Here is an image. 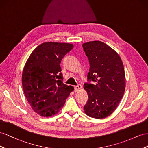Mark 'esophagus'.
I'll use <instances>...</instances> for the list:
<instances>
[{
	"label": "esophagus",
	"mask_w": 148,
	"mask_h": 148,
	"mask_svg": "<svg viewBox=\"0 0 148 148\" xmlns=\"http://www.w3.org/2000/svg\"><path fill=\"white\" fill-rule=\"evenodd\" d=\"M82 88V86L81 84H78L77 86H75L74 87V91L75 92H77L79 90H80Z\"/></svg>",
	"instance_id": "1"
}]
</instances>
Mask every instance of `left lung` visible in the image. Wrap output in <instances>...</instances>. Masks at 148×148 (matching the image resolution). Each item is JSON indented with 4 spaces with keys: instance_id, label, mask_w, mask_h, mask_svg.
<instances>
[{
    "instance_id": "8db88e82",
    "label": "left lung",
    "mask_w": 148,
    "mask_h": 148,
    "mask_svg": "<svg viewBox=\"0 0 148 148\" xmlns=\"http://www.w3.org/2000/svg\"><path fill=\"white\" fill-rule=\"evenodd\" d=\"M82 46L90 63L88 81L95 82L84 85L88 97L84 110L92 118L104 119L115 110L124 94L123 62L119 54L103 42L92 41Z\"/></svg>"
}]
</instances>
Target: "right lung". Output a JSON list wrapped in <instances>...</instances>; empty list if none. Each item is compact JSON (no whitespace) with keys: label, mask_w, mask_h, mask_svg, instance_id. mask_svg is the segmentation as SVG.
I'll use <instances>...</instances> for the list:
<instances>
[{"label":"right lung","mask_w":148,"mask_h":148,"mask_svg":"<svg viewBox=\"0 0 148 148\" xmlns=\"http://www.w3.org/2000/svg\"><path fill=\"white\" fill-rule=\"evenodd\" d=\"M74 45L45 42L33 51L23 67L22 82L25 97L31 107L41 116L56 115L74 90L62 83L60 62Z\"/></svg>","instance_id":"obj_1"}]
</instances>
